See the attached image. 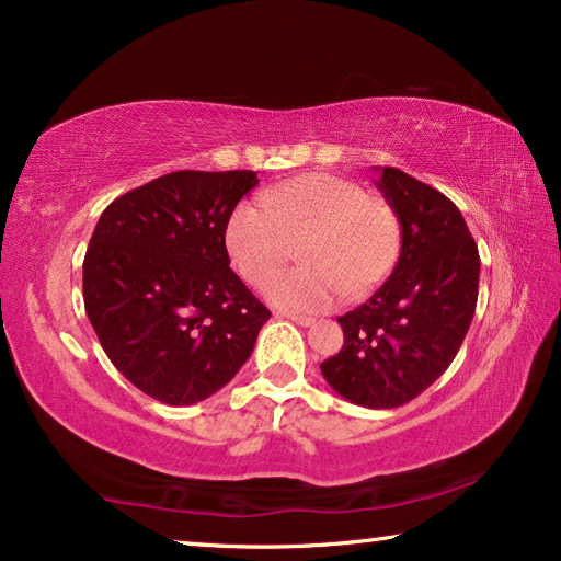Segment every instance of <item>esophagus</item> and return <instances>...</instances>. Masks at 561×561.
Wrapping results in <instances>:
<instances>
[{
    "mask_svg": "<svg viewBox=\"0 0 561 561\" xmlns=\"http://www.w3.org/2000/svg\"><path fill=\"white\" fill-rule=\"evenodd\" d=\"M282 317H287L289 321H294V324H299V327H311L314 324V317H301V314H282Z\"/></svg>",
    "mask_w": 561,
    "mask_h": 561,
    "instance_id": "1",
    "label": "esophagus"
}]
</instances>
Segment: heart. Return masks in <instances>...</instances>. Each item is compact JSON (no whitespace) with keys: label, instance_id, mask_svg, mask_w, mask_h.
<instances>
[{"label":"heart","instance_id":"heart-1","mask_svg":"<svg viewBox=\"0 0 561 561\" xmlns=\"http://www.w3.org/2000/svg\"><path fill=\"white\" fill-rule=\"evenodd\" d=\"M244 201L227 220L225 242L234 270L262 284L287 264L299 244L301 267L279 272L264 297L284 311L329 309L341 297L360 299L381 284L401 247V222L391 205L366 195L354 180L311 173Z\"/></svg>","mask_w":561,"mask_h":561}]
</instances>
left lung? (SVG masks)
I'll return each mask as SVG.
<instances>
[{
    "label": "left lung",
    "mask_w": 561,
    "mask_h": 561,
    "mask_svg": "<svg viewBox=\"0 0 561 561\" xmlns=\"http://www.w3.org/2000/svg\"><path fill=\"white\" fill-rule=\"evenodd\" d=\"M376 187L401 222V257L374 297L339 317L344 346L327 383L364 408H398L448 371L478 304L480 254L448 197L398 168Z\"/></svg>",
    "instance_id": "8db88e82"
}]
</instances>
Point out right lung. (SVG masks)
<instances>
[{"label": "right lung", "mask_w": 561, "mask_h": 561, "mask_svg": "<svg viewBox=\"0 0 561 561\" xmlns=\"http://www.w3.org/2000/svg\"><path fill=\"white\" fill-rule=\"evenodd\" d=\"M252 170H178L113 201L83 260V304L111 364L193 405L232 381L272 314L230 270L225 230Z\"/></svg>", "instance_id": "right-lung-1"}]
</instances>
